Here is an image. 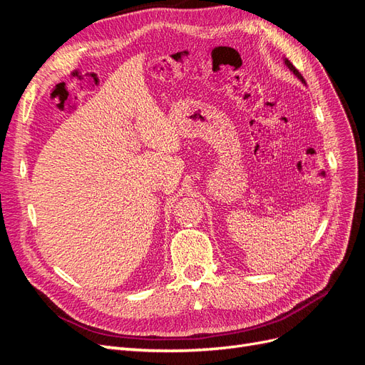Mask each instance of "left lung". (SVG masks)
<instances>
[{"label":"left lung","mask_w":365,"mask_h":365,"mask_svg":"<svg viewBox=\"0 0 365 365\" xmlns=\"http://www.w3.org/2000/svg\"><path fill=\"white\" fill-rule=\"evenodd\" d=\"M284 63H286V65H288V68H289V70H291V71H292V73H294V74H295V76L298 77V79H300V81H302V82L304 83V79H303V76H302L300 73H298V70H297V68L294 67V65H292V63H291V62H289L288 59H284Z\"/></svg>","instance_id":"left-lung-1"}]
</instances>
